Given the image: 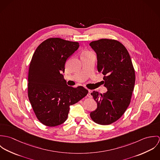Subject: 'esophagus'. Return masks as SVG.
<instances>
[{
  "instance_id": "34e87169",
  "label": "esophagus",
  "mask_w": 160,
  "mask_h": 160,
  "mask_svg": "<svg viewBox=\"0 0 160 160\" xmlns=\"http://www.w3.org/2000/svg\"><path fill=\"white\" fill-rule=\"evenodd\" d=\"M92 91L91 90H88V96L89 97H92L91 95Z\"/></svg>"
}]
</instances>
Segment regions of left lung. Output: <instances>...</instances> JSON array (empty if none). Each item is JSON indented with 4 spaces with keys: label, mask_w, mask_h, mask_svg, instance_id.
I'll return each instance as SVG.
<instances>
[{
    "label": "left lung",
    "mask_w": 160,
    "mask_h": 160,
    "mask_svg": "<svg viewBox=\"0 0 160 160\" xmlns=\"http://www.w3.org/2000/svg\"><path fill=\"white\" fill-rule=\"evenodd\" d=\"M89 45L97 54V69L104 75V86L107 89L103 94L92 92L97 108L90 116L95 122L108 125L119 119L129 105L135 71L129 52L121 42L102 39Z\"/></svg>",
    "instance_id": "1"
}]
</instances>
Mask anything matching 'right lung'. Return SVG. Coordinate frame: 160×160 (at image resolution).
Wrapping results in <instances>:
<instances>
[{
  "label": "right lung",
  "mask_w": 160,
  "mask_h": 160,
  "mask_svg": "<svg viewBox=\"0 0 160 160\" xmlns=\"http://www.w3.org/2000/svg\"><path fill=\"white\" fill-rule=\"evenodd\" d=\"M79 47L77 42L50 38L38 46L32 55L28 73V97L37 118L46 126L63 124L69 107L88 93L82 86H68L62 74L67 60Z\"/></svg>",
  "instance_id": "add662e5"
}]
</instances>
